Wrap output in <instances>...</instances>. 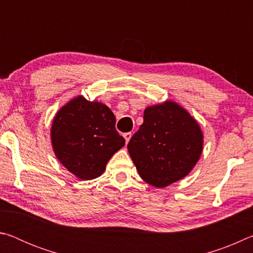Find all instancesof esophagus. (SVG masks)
Returning <instances> with one entry per match:
<instances>
[{
    "mask_svg": "<svg viewBox=\"0 0 253 253\" xmlns=\"http://www.w3.org/2000/svg\"><path fill=\"white\" fill-rule=\"evenodd\" d=\"M131 132H125V134H124V138H125V140H126V143H128L130 140V138H131Z\"/></svg>",
    "mask_w": 253,
    "mask_h": 253,
    "instance_id": "obj_1",
    "label": "esophagus"
}]
</instances>
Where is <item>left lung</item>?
<instances>
[{"label": "left lung", "mask_w": 253, "mask_h": 253, "mask_svg": "<svg viewBox=\"0 0 253 253\" xmlns=\"http://www.w3.org/2000/svg\"><path fill=\"white\" fill-rule=\"evenodd\" d=\"M145 182L166 187L185 177L203 149V134L195 119L174 101L147 107L144 123L127 145Z\"/></svg>", "instance_id": "1"}]
</instances>
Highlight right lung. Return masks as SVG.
<instances>
[{
	"mask_svg": "<svg viewBox=\"0 0 253 253\" xmlns=\"http://www.w3.org/2000/svg\"><path fill=\"white\" fill-rule=\"evenodd\" d=\"M115 125V115L106 105L83 96L75 98L53 119L51 142L55 156L80 179L100 176L107 162L125 145Z\"/></svg>",
	"mask_w": 253,
	"mask_h": 253,
	"instance_id": "add662e5",
	"label": "right lung"
}]
</instances>
